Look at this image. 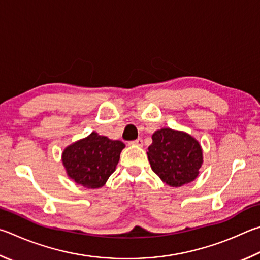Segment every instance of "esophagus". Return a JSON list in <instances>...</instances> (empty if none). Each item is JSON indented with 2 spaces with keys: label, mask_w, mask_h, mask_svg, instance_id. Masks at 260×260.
I'll list each match as a JSON object with an SVG mask.
<instances>
[{
  "label": "esophagus",
  "mask_w": 260,
  "mask_h": 260,
  "mask_svg": "<svg viewBox=\"0 0 260 260\" xmlns=\"http://www.w3.org/2000/svg\"><path fill=\"white\" fill-rule=\"evenodd\" d=\"M131 145H136V146H143V139L142 138H137L134 142L130 143Z\"/></svg>",
  "instance_id": "34e87169"
}]
</instances>
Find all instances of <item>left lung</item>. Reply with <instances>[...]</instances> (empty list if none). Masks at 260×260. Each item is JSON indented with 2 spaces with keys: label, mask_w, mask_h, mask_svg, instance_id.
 <instances>
[{
  "label": "left lung",
  "mask_w": 260,
  "mask_h": 260,
  "mask_svg": "<svg viewBox=\"0 0 260 260\" xmlns=\"http://www.w3.org/2000/svg\"><path fill=\"white\" fill-rule=\"evenodd\" d=\"M147 156L152 170L171 187H180L198 178L203 165V151L193 136L162 127L152 136Z\"/></svg>",
  "instance_id": "obj_1"
}]
</instances>
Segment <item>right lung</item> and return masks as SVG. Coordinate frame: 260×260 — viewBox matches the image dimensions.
<instances>
[{
	"label": "right lung",
	"mask_w": 260,
	"mask_h": 260,
	"mask_svg": "<svg viewBox=\"0 0 260 260\" xmlns=\"http://www.w3.org/2000/svg\"><path fill=\"white\" fill-rule=\"evenodd\" d=\"M125 145L92 131L63 149L61 161L67 176L85 188H100L106 184L120 161Z\"/></svg>",
	"instance_id": "1"
}]
</instances>
